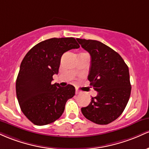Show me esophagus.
Segmentation results:
<instances>
[{"mask_svg": "<svg viewBox=\"0 0 149 149\" xmlns=\"http://www.w3.org/2000/svg\"><path fill=\"white\" fill-rule=\"evenodd\" d=\"M75 93H76L77 95H79V94H81V91H78V90H76V91H75Z\"/></svg>", "mask_w": 149, "mask_h": 149, "instance_id": "esophagus-1", "label": "esophagus"}]
</instances>
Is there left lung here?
I'll use <instances>...</instances> for the list:
<instances>
[{"label":"left lung","mask_w":149,"mask_h":149,"mask_svg":"<svg viewBox=\"0 0 149 149\" xmlns=\"http://www.w3.org/2000/svg\"><path fill=\"white\" fill-rule=\"evenodd\" d=\"M91 56L88 79L98 91L88 106L81 108L84 116L98 125H108L123 113L131 93L129 68L116 51L96 40L77 38Z\"/></svg>","instance_id":"8db88e82"}]
</instances>
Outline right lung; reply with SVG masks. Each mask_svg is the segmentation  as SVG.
<instances>
[{"mask_svg": "<svg viewBox=\"0 0 149 149\" xmlns=\"http://www.w3.org/2000/svg\"><path fill=\"white\" fill-rule=\"evenodd\" d=\"M79 45L74 38H52L38 43L22 61L16 80L17 98L21 111L34 125L41 126L61 116L67 101L75 94V88L52 84L58 73L64 53Z\"/></svg>", "mask_w": 149, "mask_h": 149, "instance_id": "obj_1", "label": "right lung"}]
</instances>
